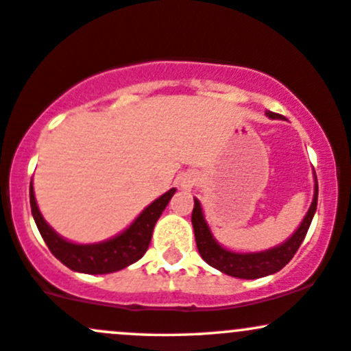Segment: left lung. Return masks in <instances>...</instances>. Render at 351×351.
I'll list each match as a JSON object with an SVG mask.
<instances>
[{
	"label": "left lung",
	"mask_w": 351,
	"mask_h": 351,
	"mask_svg": "<svg viewBox=\"0 0 351 351\" xmlns=\"http://www.w3.org/2000/svg\"><path fill=\"white\" fill-rule=\"evenodd\" d=\"M266 115L269 119H282V115L274 114V112H266ZM316 204H318V180H316L315 174V195H313V202L295 234L289 237L286 243L273 247V250L261 252H232L224 250L214 239L213 232H210L209 226H207L204 219V214H202L201 202L194 199L192 228H194L195 244H197L199 254L202 256V259L209 266L216 267V269L229 274V276L241 278V280H258V278L267 276V274L278 273V271L282 269L291 261L293 256L296 254L298 247L303 243L313 216H315Z\"/></svg>",
	"instance_id": "obj_1"
}]
</instances>
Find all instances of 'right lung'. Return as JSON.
<instances>
[{
    "instance_id": "obj_1",
    "label": "right lung",
    "mask_w": 351,
    "mask_h": 351,
    "mask_svg": "<svg viewBox=\"0 0 351 351\" xmlns=\"http://www.w3.org/2000/svg\"><path fill=\"white\" fill-rule=\"evenodd\" d=\"M174 192L176 189L167 191L152 204L147 206L141 216L132 222L130 228L125 229L122 234L97 244H75L56 234L43 219L38 206H36L33 184H29V206H32L36 228L47 243L48 250L56 259H60L66 267L78 271V273L107 274L130 266L132 263L138 261L145 254L150 239H152L154 226Z\"/></svg>"
}]
</instances>
